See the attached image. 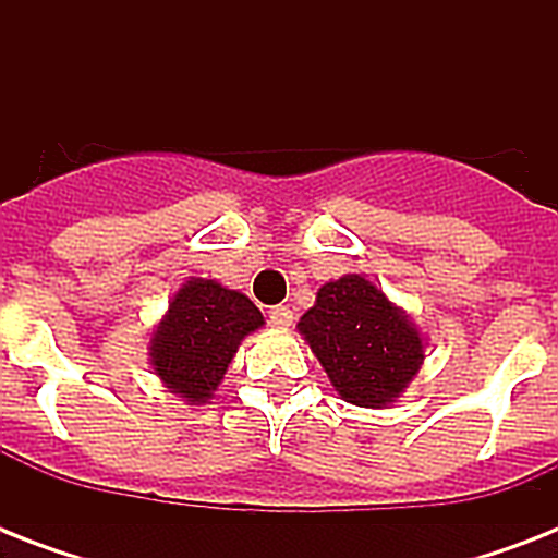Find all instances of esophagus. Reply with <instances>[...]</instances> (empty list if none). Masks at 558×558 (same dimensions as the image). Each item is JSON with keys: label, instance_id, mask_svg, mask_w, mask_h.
Masks as SVG:
<instances>
[{"label": "esophagus", "instance_id": "34e87169", "mask_svg": "<svg viewBox=\"0 0 558 558\" xmlns=\"http://www.w3.org/2000/svg\"><path fill=\"white\" fill-rule=\"evenodd\" d=\"M292 318H295V315H292V310H289V306H271L269 310V322L275 324V327H280V330H287L289 324H292Z\"/></svg>", "mask_w": 558, "mask_h": 558}]
</instances>
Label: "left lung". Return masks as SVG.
<instances>
[{
  "mask_svg": "<svg viewBox=\"0 0 558 558\" xmlns=\"http://www.w3.org/2000/svg\"><path fill=\"white\" fill-rule=\"evenodd\" d=\"M298 332L339 397L359 408L397 402L425 359L416 324L362 275L324 283Z\"/></svg>",
  "mask_w": 558,
  "mask_h": 558,
  "instance_id": "obj_1",
  "label": "left lung"
}]
</instances>
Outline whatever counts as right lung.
<instances>
[{
	"instance_id": "1",
	"label": "right lung",
	"mask_w": 558,
	"mask_h": 558,
	"mask_svg": "<svg viewBox=\"0 0 558 558\" xmlns=\"http://www.w3.org/2000/svg\"><path fill=\"white\" fill-rule=\"evenodd\" d=\"M260 310L217 280L182 283L150 339V365L170 393L202 405L226 376L245 336L263 327Z\"/></svg>"
}]
</instances>
